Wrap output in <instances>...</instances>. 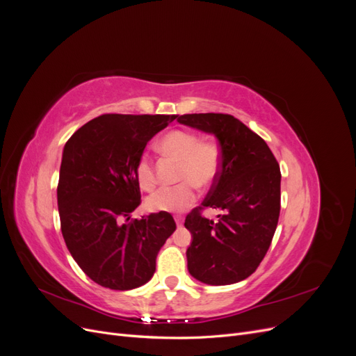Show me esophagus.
<instances>
[{
  "label": "esophagus",
  "instance_id": "34e87169",
  "mask_svg": "<svg viewBox=\"0 0 356 356\" xmlns=\"http://www.w3.org/2000/svg\"><path fill=\"white\" fill-rule=\"evenodd\" d=\"M175 222L179 227V225H182V222H184V217H182V215H175Z\"/></svg>",
  "mask_w": 356,
  "mask_h": 356
}]
</instances>
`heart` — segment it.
Returning <instances> with one entry per match:
<instances>
[{"label": "heart", "instance_id": "obj_1", "mask_svg": "<svg viewBox=\"0 0 356 356\" xmlns=\"http://www.w3.org/2000/svg\"><path fill=\"white\" fill-rule=\"evenodd\" d=\"M157 152L178 161L175 178L179 181L172 187H163L148 196V209L159 212H181L196 200V187L207 188L218 178L221 169V152L213 141H200L196 134L170 131L159 139ZM138 184L145 191L156 186L152 160L147 154L138 159L135 166Z\"/></svg>", "mask_w": 356, "mask_h": 356}]
</instances>
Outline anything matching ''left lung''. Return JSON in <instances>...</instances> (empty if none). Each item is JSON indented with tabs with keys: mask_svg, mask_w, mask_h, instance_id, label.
Segmentation results:
<instances>
[{
	"mask_svg": "<svg viewBox=\"0 0 356 356\" xmlns=\"http://www.w3.org/2000/svg\"><path fill=\"white\" fill-rule=\"evenodd\" d=\"M177 122L212 134L221 149L218 178L186 217L191 233L190 275L208 285H230L251 276L272 243L281 212V169L263 138L230 114H184ZM203 207L221 209L218 220Z\"/></svg>",
	"mask_w": 356,
	"mask_h": 356,
	"instance_id": "8db88e82",
	"label": "left lung"
}]
</instances>
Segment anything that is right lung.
<instances>
[{"label":"right lung","mask_w":356,"mask_h":356,"mask_svg":"<svg viewBox=\"0 0 356 356\" xmlns=\"http://www.w3.org/2000/svg\"><path fill=\"white\" fill-rule=\"evenodd\" d=\"M175 117L104 114L63 147L58 184L62 236L75 263L101 286L127 291L147 284L160 248L177 229L169 212L131 220L141 203L136 161Z\"/></svg>","instance_id":"1"}]
</instances>
